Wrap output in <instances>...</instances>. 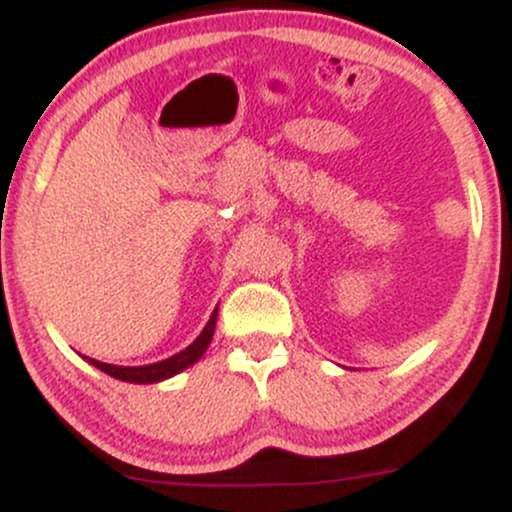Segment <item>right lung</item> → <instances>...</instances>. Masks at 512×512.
I'll return each mask as SVG.
<instances>
[{"instance_id": "obj_1", "label": "right lung", "mask_w": 512, "mask_h": 512, "mask_svg": "<svg viewBox=\"0 0 512 512\" xmlns=\"http://www.w3.org/2000/svg\"><path fill=\"white\" fill-rule=\"evenodd\" d=\"M216 313H219V305L214 308V313H211L209 322L204 325L202 334H199L195 342L187 346V349L178 351L175 356L163 358V361H158V363H149V366H113V363L96 361V358H88V356H84V358L88 363H91V366H96L98 370H103V373H108L110 378L125 380V383H137V385L161 383V380L173 378V375H178L185 368H190L192 363H197L199 358L204 356V351H207L209 344H211V337H214Z\"/></svg>"}]
</instances>
